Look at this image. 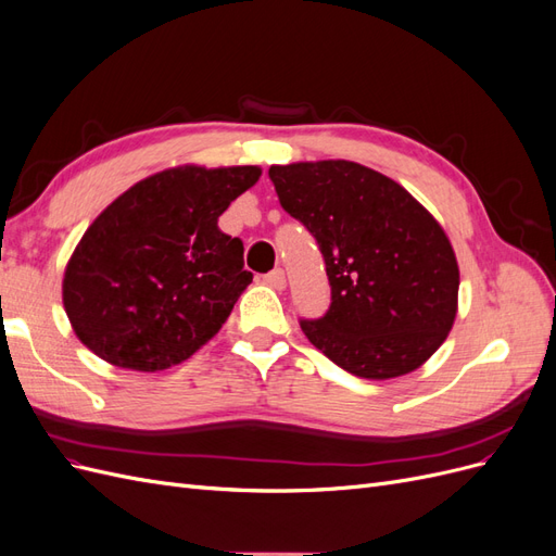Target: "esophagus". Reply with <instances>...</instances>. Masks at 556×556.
<instances>
[{
  "instance_id": "1",
  "label": "esophagus",
  "mask_w": 556,
  "mask_h": 556,
  "mask_svg": "<svg viewBox=\"0 0 556 556\" xmlns=\"http://www.w3.org/2000/svg\"><path fill=\"white\" fill-rule=\"evenodd\" d=\"M264 282L274 290H285V271H282V268H274V271H268L264 276Z\"/></svg>"
}]
</instances>
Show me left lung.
<instances>
[{
  "instance_id": "1",
  "label": "left lung",
  "mask_w": 556,
  "mask_h": 556,
  "mask_svg": "<svg viewBox=\"0 0 556 556\" xmlns=\"http://www.w3.org/2000/svg\"><path fill=\"white\" fill-rule=\"evenodd\" d=\"M280 206L325 257L331 306L301 319L336 366L390 380L422 366L457 317L459 266L439 220L392 178L348 160L274 164Z\"/></svg>"
}]
</instances>
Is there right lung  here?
I'll return each instance as SVG.
<instances>
[{
  "instance_id": "add662e5",
  "label": "right lung",
  "mask_w": 556,
  "mask_h": 556,
  "mask_svg": "<svg viewBox=\"0 0 556 556\" xmlns=\"http://www.w3.org/2000/svg\"><path fill=\"white\" fill-rule=\"evenodd\" d=\"M260 176V166H174L99 213L62 280L78 341L104 362L143 374L206 345L252 282L243 241L227 237L217 217Z\"/></svg>"
}]
</instances>
